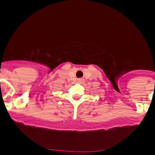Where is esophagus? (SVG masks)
Here are the masks:
<instances>
[{
    "mask_svg": "<svg viewBox=\"0 0 155 155\" xmlns=\"http://www.w3.org/2000/svg\"><path fill=\"white\" fill-rule=\"evenodd\" d=\"M82 82H83V79H78V83H82Z\"/></svg>",
    "mask_w": 155,
    "mask_h": 155,
    "instance_id": "obj_1",
    "label": "esophagus"
}]
</instances>
